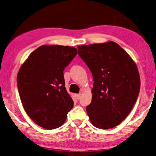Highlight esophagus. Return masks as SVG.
Returning <instances> with one entry per match:
<instances>
[{"instance_id":"34e87169","label":"esophagus","mask_w":156,"mask_h":156,"mask_svg":"<svg viewBox=\"0 0 156 156\" xmlns=\"http://www.w3.org/2000/svg\"><path fill=\"white\" fill-rule=\"evenodd\" d=\"M76 96L77 98V99L79 100L80 98V96H81V94H80V93H78V94H76Z\"/></svg>"}]
</instances>
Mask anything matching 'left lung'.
<instances>
[{
  "instance_id": "left-lung-1",
  "label": "left lung",
  "mask_w": 156,
  "mask_h": 156,
  "mask_svg": "<svg viewBox=\"0 0 156 156\" xmlns=\"http://www.w3.org/2000/svg\"><path fill=\"white\" fill-rule=\"evenodd\" d=\"M78 54L92 73V101L87 114L95 127L110 129L131 111L140 87L137 66L113 41L78 45Z\"/></svg>"
}]
</instances>
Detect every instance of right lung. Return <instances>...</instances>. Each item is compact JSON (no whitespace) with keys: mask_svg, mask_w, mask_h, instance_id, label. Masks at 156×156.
I'll return each mask as SVG.
<instances>
[{"mask_svg":"<svg viewBox=\"0 0 156 156\" xmlns=\"http://www.w3.org/2000/svg\"><path fill=\"white\" fill-rule=\"evenodd\" d=\"M77 53L73 47L43 45L30 54L19 69L17 85L23 106L41 127L52 130L61 126L73 107L63 70Z\"/></svg>","mask_w":156,"mask_h":156,"instance_id":"obj_1","label":"right lung"}]
</instances>
